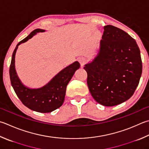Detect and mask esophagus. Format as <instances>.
<instances>
[{
  "label": "esophagus",
  "instance_id": "1",
  "mask_svg": "<svg viewBox=\"0 0 149 149\" xmlns=\"http://www.w3.org/2000/svg\"><path fill=\"white\" fill-rule=\"evenodd\" d=\"M78 62L80 63L81 67H83L84 65H85L86 63V60L84 58H83V57L78 58Z\"/></svg>",
  "mask_w": 149,
  "mask_h": 149
}]
</instances>
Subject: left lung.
I'll return each instance as SVG.
<instances>
[{
	"label": "left lung",
	"mask_w": 149,
	"mask_h": 149,
	"mask_svg": "<svg viewBox=\"0 0 149 149\" xmlns=\"http://www.w3.org/2000/svg\"><path fill=\"white\" fill-rule=\"evenodd\" d=\"M104 30L99 53L84 68L93 99L113 106L133 95L142 74V61L136 41L130 35L112 25Z\"/></svg>",
	"instance_id": "1"
}]
</instances>
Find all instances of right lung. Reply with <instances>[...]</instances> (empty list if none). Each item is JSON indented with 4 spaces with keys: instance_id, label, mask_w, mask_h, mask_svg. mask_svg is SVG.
Wrapping results in <instances>:
<instances>
[{
    "instance_id": "add662e5",
    "label": "right lung",
    "mask_w": 149,
    "mask_h": 149,
    "mask_svg": "<svg viewBox=\"0 0 149 149\" xmlns=\"http://www.w3.org/2000/svg\"><path fill=\"white\" fill-rule=\"evenodd\" d=\"M45 30L36 29L17 45L13 52L10 67L11 84L17 96L22 104L33 111L49 113L60 108L65 99L66 88L75 71L80 68V63L74 61L58 73L45 86L38 89H30L22 84L15 68V56L19 45L27 41L39 32Z\"/></svg>"
}]
</instances>
